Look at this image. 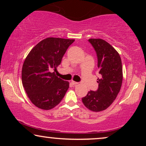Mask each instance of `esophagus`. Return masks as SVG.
Instances as JSON below:
<instances>
[{
  "instance_id": "esophagus-1",
  "label": "esophagus",
  "mask_w": 146,
  "mask_h": 146,
  "mask_svg": "<svg viewBox=\"0 0 146 146\" xmlns=\"http://www.w3.org/2000/svg\"><path fill=\"white\" fill-rule=\"evenodd\" d=\"M71 84L72 85H77L78 84V82H74V81H73V80H72L71 81Z\"/></svg>"
}]
</instances>
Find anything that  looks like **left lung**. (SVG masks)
<instances>
[{"mask_svg":"<svg viewBox=\"0 0 146 146\" xmlns=\"http://www.w3.org/2000/svg\"><path fill=\"white\" fill-rule=\"evenodd\" d=\"M98 57V67L100 78H98V88L90 90L82 98L86 107L93 111L107 109L116 98L123 80L121 58L114 48L100 38H90Z\"/></svg>","mask_w":146,"mask_h":146,"instance_id":"left-lung-1","label":"left lung"}]
</instances>
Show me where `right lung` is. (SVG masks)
Listing matches in <instances>:
<instances>
[{"mask_svg": "<svg viewBox=\"0 0 146 146\" xmlns=\"http://www.w3.org/2000/svg\"><path fill=\"white\" fill-rule=\"evenodd\" d=\"M74 40L50 37L38 43L26 58L22 82L28 97L38 108L50 110L60 102L69 82L56 76V67ZM54 69V72L51 71Z\"/></svg>", "mask_w": 146, "mask_h": 146, "instance_id": "add662e5", "label": "right lung"}]
</instances>
